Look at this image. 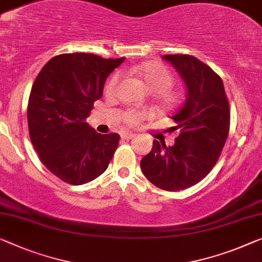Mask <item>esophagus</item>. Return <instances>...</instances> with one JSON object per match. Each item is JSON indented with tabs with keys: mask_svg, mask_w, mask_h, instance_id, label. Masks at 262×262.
<instances>
[{
	"mask_svg": "<svg viewBox=\"0 0 262 262\" xmlns=\"http://www.w3.org/2000/svg\"><path fill=\"white\" fill-rule=\"evenodd\" d=\"M120 137H122V139L128 140V139H132V138H134L135 135L132 134V132H123V134L120 135Z\"/></svg>",
	"mask_w": 262,
	"mask_h": 262,
	"instance_id": "esophagus-1",
	"label": "esophagus"
}]
</instances>
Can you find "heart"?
<instances>
[{"label": "heart", "instance_id": "b5f03b06", "mask_svg": "<svg viewBox=\"0 0 262 262\" xmlns=\"http://www.w3.org/2000/svg\"><path fill=\"white\" fill-rule=\"evenodd\" d=\"M135 72L143 80L148 91L156 94L164 106L170 107L177 103V96L168 90L173 84V78L166 68L158 63H147L144 66L136 68ZM120 79L119 75L112 76L106 84V92L112 94L116 86L118 85ZM148 112L145 110H128L126 111L124 119L128 124H136L139 120L146 118Z\"/></svg>", "mask_w": 262, "mask_h": 262}]
</instances>
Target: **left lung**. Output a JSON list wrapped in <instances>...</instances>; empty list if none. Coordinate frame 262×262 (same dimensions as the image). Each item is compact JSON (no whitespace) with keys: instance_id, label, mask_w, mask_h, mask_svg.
<instances>
[{"instance_id":"left-lung-1","label":"left lung","mask_w":262,"mask_h":262,"mask_svg":"<svg viewBox=\"0 0 262 262\" xmlns=\"http://www.w3.org/2000/svg\"><path fill=\"white\" fill-rule=\"evenodd\" d=\"M174 68L186 89L183 105L171 118L179 136L172 146L154 140L140 168L157 187L180 191L203 180L219 159L229 130L224 83L210 67L190 55L162 57Z\"/></svg>"}]
</instances>
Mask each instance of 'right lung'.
<instances>
[{
    "mask_svg": "<svg viewBox=\"0 0 262 262\" xmlns=\"http://www.w3.org/2000/svg\"><path fill=\"white\" fill-rule=\"evenodd\" d=\"M125 58L58 55L42 68L28 103L30 139L41 162L63 182L83 185L106 170L119 135H100L85 119L107 76Z\"/></svg>",
    "mask_w": 262,
    "mask_h": 262,
    "instance_id": "1",
    "label": "right lung"
}]
</instances>
